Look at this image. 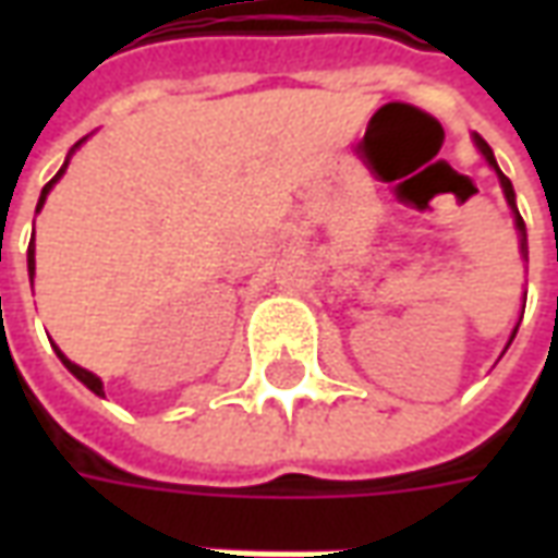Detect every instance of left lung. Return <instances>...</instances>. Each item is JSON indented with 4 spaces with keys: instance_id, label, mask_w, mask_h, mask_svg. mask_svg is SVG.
Returning a JSON list of instances; mask_svg holds the SVG:
<instances>
[{
    "instance_id": "obj_1",
    "label": "left lung",
    "mask_w": 558,
    "mask_h": 558,
    "mask_svg": "<svg viewBox=\"0 0 558 558\" xmlns=\"http://www.w3.org/2000/svg\"><path fill=\"white\" fill-rule=\"evenodd\" d=\"M472 143H475V148L481 151V158L490 163V170L499 175V184H502V194H505V203H508V208H511V215H514V227H517V239H520V256H523V263H529V244H526V223H523V218H520V211H517V196H514V184L508 182V175H505L502 170H499V163H496V158H493V148L484 143V140L478 137V134H472ZM523 307H526V302H523ZM523 319V316H520ZM517 328H520V323L514 326V331H511V338H508V347H511V340H514ZM505 347V350H508Z\"/></svg>"
}]
</instances>
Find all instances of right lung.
Instances as JSON below:
<instances>
[{
	"instance_id": "right-lung-1",
	"label": "right lung",
	"mask_w": 558,
	"mask_h": 558,
	"mask_svg": "<svg viewBox=\"0 0 558 558\" xmlns=\"http://www.w3.org/2000/svg\"><path fill=\"white\" fill-rule=\"evenodd\" d=\"M86 140H89V137H83V140H80V143H74V148H71V151H68L65 163H62V170L56 172L53 179H50V182L44 184L41 196H38V206H35V215H38V211H41V208H44V203H47V194H50V191H53V184L59 182V179H62V175H65L68 163H71V155H74V151H77V148L83 146V143H86ZM26 266H29V280H32V278H35V232H32L29 254H26ZM53 350H56V355H59V362L65 364L68 371H71V374L77 376V379H80V383H83V386L89 388V391H95V395H98V398H104V383H101V376H95V374H92V371H86V367H80V364L71 362V359H68L65 352L59 350V347H53Z\"/></svg>"
}]
</instances>
